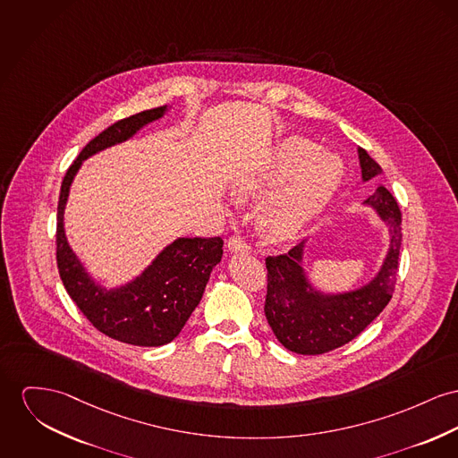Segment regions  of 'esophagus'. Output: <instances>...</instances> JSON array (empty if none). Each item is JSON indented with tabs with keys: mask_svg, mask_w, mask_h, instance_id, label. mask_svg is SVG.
<instances>
[{
	"mask_svg": "<svg viewBox=\"0 0 458 458\" xmlns=\"http://www.w3.org/2000/svg\"><path fill=\"white\" fill-rule=\"evenodd\" d=\"M227 250H229L231 253H248V251H250V246L246 244V242H244L242 236H233V238H229V242H227Z\"/></svg>",
	"mask_w": 458,
	"mask_h": 458,
	"instance_id": "1",
	"label": "esophagus"
}]
</instances>
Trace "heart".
<instances>
[{"label": "heart", "mask_w": 458, "mask_h": 458, "mask_svg": "<svg viewBox=\"0 0 458 458\" xmlns=\"http://www.w3.org/2000/svg\"><path fill=\"white\" fill-rule=\"evenodd\" d=\"M344 177L342 157L321 146L292 135L283 139L262 170L234 187L236 199L246 201L277 192L260 216V231L271 243L297 240L305 227L325 210Z\"/></svg>", "instance_id": "obj_1"}]
</instances>
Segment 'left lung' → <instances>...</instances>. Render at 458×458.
<instances>
[{
	"instance_id": "obj_1",
	"label": "left lung",
	"mask_w": 458,
	"mask_h": 458,
	"mask_svg": "<svg viewBox=\"0 0 458 458\" xmlns=\"http://www.w3.org/2000/svg\"><path fill=\"white\" fill-rule=\"evenodd\" d=\"M363 182L382 174L380 165L358 148ZM389 229V250L377 275L360 288L347 292H323L305 271L307 242L293 246L286 255L267 257L266 318L276 338L292 352L323 354L342 347L360 335L393 299L397 259L401 248V212L394 196L384 187L363 203Z\"/></svg>"
}]
</instances>
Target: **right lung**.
Returning a JSON list of instances; mask_svg holds the SVG:
<instances>
[{"instance_id": "right-lung-1", "label": "right lung", "mask_w": 458, "mask_h": 458, "mask_svg": "<svg viewBox=\"0 0 458 458\" xmlns=\"http://www.w3.org/2000/svg\"><path fill=\"white\" fill-rule=\"evenodd\" d=\"M168 109L170 106H161L142 111L98 133L69 166L57 207V266L69 297L98 332L140 347H159L181 334L203 297L212 269L222 259L224 242L177 238L140 275L116 288H106L72 251L64 229V212L71 183L85 159L126 142L146 124L163 118Z\"/></svg>"}]
</instances>
